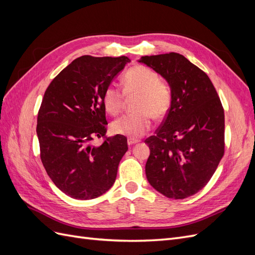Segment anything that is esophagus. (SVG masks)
<instances>
[{
	"label": "esophagus",
	"mask_w": 255,
	"mask_h": 255,
	"mask_svg": "<svg viewBox=\"0 0 255 255\" xmlns=\"http://www.w3.org/2000/svg\"><path fill=\"white\" fill-rule=\"evenodd\" d=\"M137 142H139V140H138V139H130V138H129V139H128V145H133Z\"/></svg>",
	"instance_id": "obj_1"
}]
</instances>
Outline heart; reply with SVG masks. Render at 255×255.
<instances>
[{"label":"heart","instance_id":"heart-1","mask_svg":"<svg viewBox=\"0 0 255 255\" xmlns=\"http://www.w3.org/2000/svg\"><path fill=\"white\" fill-rule=\"evenodd\" d=\"M123 91L112 84L103 95L105 111L112 116L118 115L125 106V95L128 98L137 96L134 103L136 113L127 114L112 123L113 133L128 138L143 136L152 126V116L164 118L172 103L170 85L159 80V75L152 69L136 65L123 75Z\"/></svg>","mask_w":255,"mask_h":255}]
</instances>
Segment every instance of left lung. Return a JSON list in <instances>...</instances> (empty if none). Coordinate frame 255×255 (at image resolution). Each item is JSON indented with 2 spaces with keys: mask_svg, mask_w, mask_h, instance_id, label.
<instances>
[{
  "mask_svg": "<svg viewBox=\"0 0 255 255\" xmlns=\"http://www.w3.org/2000/svg\"><path fill=\"white\" fill-rule=\"evenodd\" d=\"M170 85L172 103L156 135L145 139V175L170 199L197 194L211 180L225 154V111L212 81L179 53L139 60Z\"/></svg>",
  "mask_w": 255,
  "mask_h": 255,
  "instance_id": "obj_1",
  "label": "left lung"
}]
</instances>
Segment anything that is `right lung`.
<instances>
[{"label": "right lung", "mask_w": 255, "mask_h": 255, "mask_svg": "<svg viewBox=\"0 0 255 255\" xmlns=\"http://www.w3.org/2000/svg\"><path fill=\"white\" fill-rule=\"evenodd\" d=\"M129 59L84 55L74 59L44 92L37 118L40 158L50 179L67 196L90 200L115 183L118 166L128 151L125 136L106 138L103 95Z\"/></svg>", "instance_id": "1"}]
</instances>
